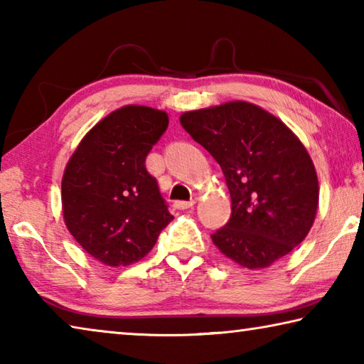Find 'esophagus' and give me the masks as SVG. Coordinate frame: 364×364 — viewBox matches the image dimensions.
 <instances>
[{
  "label": "esophagus",
  "mask_w": 364,
  "mask_h": 364,
  "mask_svg": "<svg viewBox=\"0 0 364 364\" xmlns=\"http://www.w3.org/2000/svg\"><path fill=\"white\" fill-rule=\"evenodd\" d=\"M196 202L194 200H176L175 202V207L178 208V210H188V208H193Z\"/></svg>",
  "instance_id": "34e87169"
}]
</instances>
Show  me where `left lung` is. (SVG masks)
<instances>
[{
    "label": "left lung",
    "mask_w": 364,
    "mask_h": 364,
    "mask_svg": "<svg viewBox=\"0 0 364 364\" xmlns=\"http://www.w3.org/2000/svg\"><path fill=\"white\" fill-rule=\"evenodd\" d=\"M180 122L220 164L230 189L231 218L212 234L221 254L249 269L291 254L311 230L319 199L315 165L291 128L245 101L189 110Z\"/></svg>",
    "instance_id": "8db88e82"
}]
</instances>
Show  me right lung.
Instances as JSON below:
<instances>
[{"mask_svg":"<svg viewBox=\"0 0 364 364\" xmlns=\"http://www.w3.org/2000/svg\"><path fill=\"white\" fill-rule=\"evenodd\" d=\"M168 127L167 112L123 106L80 141L63 176L67 230L107 267L139 262L171 217L146 157Z\"/></svg>","mask_w":364,"mask_h":364,"instance_id":"obj_1","label":"right lung"}]
</instances>
